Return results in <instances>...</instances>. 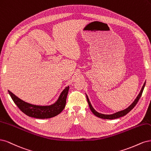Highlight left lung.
Segmentation results:
<instances>
[{"label":"left lung","instance_id":"8db88e82","mask_svg":"<svg viewBox=\"0 0 151 151\" xmlns=\"http://www.w3.org/2000/svg\"><path fill=\"white\" fill-rule=\"evenodd\" d=\"M145 82L144 83L142 87V89H141L140 91L139 94L138 95V96H137V98L135 99V100L133 101V103L131 104L129 107H127V109H125L123 110H121V111H117V112L116 113H114L113 114H110V115H107V114H100L99 112H98V111H96L94 109L93 106H92L90 101V100L88 99V95H87L86 94V99H87V101H88V105H89V106H90V109L91 110V111L93 112V114L96 116H98V117L99 118H101V119H118V118H120L121 117V116H125L126 114H127L129 111L132 110L133 108L134 107V106L136 105V104H137L138 101L139 100L140 98L141 95H142V92H143V90H144V88L145 87Z\"/></svg>","mask_w":151,"mask_h":151}]
</instances>
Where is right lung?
Segmentation results:
<instances>
[{"mask_svg":"<svg viewBox=\"0 0 151 151\" xmlns=\"http://www.w3.org/2000/svg\"><path fill=\"white\" fill-rule=\"evenodd\" d=\"M70 86H68L62 91L58 100L50 105H33L19 99L16 95L8 90L9 95L15 104L23 113L29 116L36 119H50L60 114L65 109L66 100Z\"/></svg>","mask_w":151,"mask_h":151,"instance_id":"1","label":"right lung"}]
</instances>
